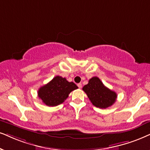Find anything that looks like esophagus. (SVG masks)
Wrapping results in <instances>:
<instances>
[{"mask_svg":"<svg viewBox=\"0 0 150 150\" xmlns=\"http://www.w3.org/2000/svg\"><path fill=\"white\" fill-rule=\"evenodd\" d=\"M77 86L79 87V88H81V86H81V83H79V84H77Z\"/></svg>","mask_w":150,"mask_h":150,"instance_id":"34e87169","label":"esophagus"}]
</instances>
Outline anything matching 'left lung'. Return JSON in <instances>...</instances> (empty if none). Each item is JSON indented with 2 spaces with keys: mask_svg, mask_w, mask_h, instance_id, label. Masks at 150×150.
<instances>
[{
  "mask_svg": "<svg viewBox=\"0 0 150 150\" xmlns=\"http://www.w3.org/2000/svg\"><path fill=\"white\" fill-rule=\"evenodd\" d=\"M82 89L93 105L100 109L111 107L116 100V93L106 87L98 77L89 79Z\"/></svg>",
  "mask_w": 150,
  "mask_h": 150,
  "instance_id": "left-lung-1",
  "label": "left lung"
}]
</instances>
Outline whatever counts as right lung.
I'll list each match as a JSON object with an SVG mask.
<instances>
[{"instance_id":"add662e5","label":"right lung","mask_w":150,"mask_h":150,"mask_svg":"<svg viewBox=\"0 0 150 150\" xmlns=\"http://www.w3.org/2000/svg\"><path fill=\"white\" fill-rule=\"evenodd\" d=\"M77 88L73 81L69 82L66 78L57 75L39 89L38 96L45 105L55 107L63 103L70 93Z\"/></svg>"}]
</instances>
